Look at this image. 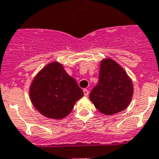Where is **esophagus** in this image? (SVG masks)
Returning <instances> with one entry per match:
<instances>
[{"instance_id":"obj_1","label":"esophagus","mask_w":159,"mask_h":159,"mask_svg":"<svg viewBox=\"0 0 159 159\" xmlns=\"http://www.w3.org/2000/svg\"><path fill=\"white\" fill-rule=\"evenodd\" d=\"M83 93H84V95H85V96H88V95H89L88 90H86V89H84Z\"/></svg>"}]
</instances>
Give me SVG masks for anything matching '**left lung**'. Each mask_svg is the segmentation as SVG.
I'll return each instance as SVG.
<instances>
[{
    "instance_id": "8db88e82",
    "label": "left lung",
    "mask_w": 159,
    "mask_h": 159,
    "mask_svg": "<svg viewBox=\"0 0 159 159\" xmlns=\"http://www.w3.org/2000/svg\"><path fill=\"white\" fill-rule=\"evenodd\" d=\"M132 95V81L124 69L113 59H103L99 82L89 95L95 108L105 115H113L127 108Z\"/></svg>"
}]
</instances>
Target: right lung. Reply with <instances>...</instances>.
Wrapping results in <instances>:
<instances>
[{"instance_id": "add662e5", "label": "right lung", "mask_w": 159, "mask_h": 159, "mask_svg": "<svg viewBox=\"0 0 159 159\" xmlns=\"http://www.w3.org/2000/svg\"><path fill=\"white\" fill-rule=\"evenodd\" d=\"M29 95L33 106L42 115L62 119L71 113L76 102L83 96V91L63 64L55 61L46 65L33 78Z\"/></svg>"}]
</instances>
